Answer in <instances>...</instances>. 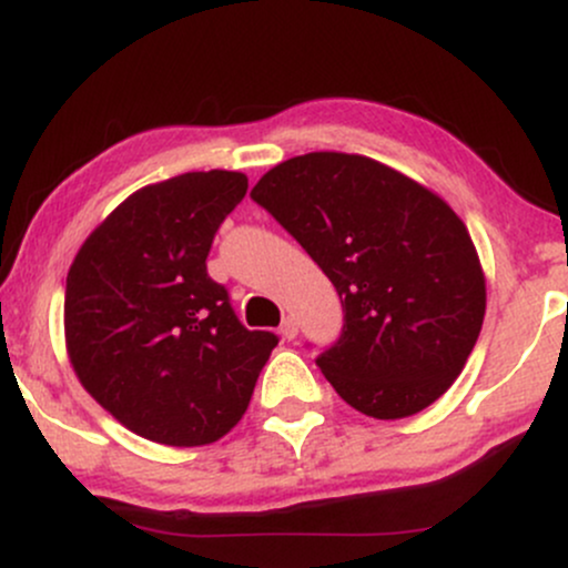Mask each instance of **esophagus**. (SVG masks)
<instances>
[{
  "label": "esophagus",
  "mask_w": 568,
  "mask_h": 568,
  "mask_svg": "<svg viewBox=\"0 0 568 568\" xmlns=\"http://www.w3.org/2000/svg\"><path fill=\"white\" fill-rule=\"evenodd\" d=\"M280 334H283V338H288V342H293V338H296V334H298L296 321H293V317H285L283 325H280Z\"/></svg>",
  "instance_id": "obj_1"
}]
</instances>
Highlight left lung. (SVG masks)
I'll return each mask as SVG.
<instances>
[{
  "label": "left lung",
  "instance_id": "obj_1",
  "mask_svg": "<svg viewBox=\"0 0 568 568\" xmlns=\"http://www.w3.org/2000/svg\"><path fill=\"white\" fill-rule=\"evenodd\" d=\"M251 197L342 298V336L317 357L361 414L403 419L452 387L478 342L486 277L465 221L419 181L344 152L272 168Z\"/></svg>",
  "mask_w": 568,
  "mask_h": 568
}]
</instances>
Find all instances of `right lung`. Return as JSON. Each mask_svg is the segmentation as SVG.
<instances>
[{
	"instance_id": "add662e5",
	"label": "right lung",
	"mask_w": 568,
	"mask_h": 568,
	"mask_svg": "<svg viewBox=\"0 0 568 568\" xmlns=\"http://www.w3.org/2000/svg\"><path fill=\"white\" fill-rule=\"evenodd\" d=\"M234 171L149 184L90 232L67 277L71 368L120 425L162 446H205L243 419L277 336L247 331L207 277Z\"/></svg>"
}]
</instances>
